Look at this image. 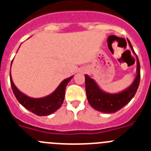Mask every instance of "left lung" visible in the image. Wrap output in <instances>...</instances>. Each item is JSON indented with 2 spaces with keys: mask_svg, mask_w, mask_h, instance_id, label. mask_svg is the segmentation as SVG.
I'll use <instances>...</instances> for the list:
<instances>
[{
  "mask_svg": "<svg viewBox=\"0 0 151 151\" xmlns=\"http://www.w3.org/2000/svg\"><path fill=\"white\" fill-rule=\"evenodd\" d=\"M127 40L129 47L133 53L135 54L134 49L131 45V42L129 39ZM136 58H137V70H136L137 73L134 82L129 87L119 93L110 94L103 91L93 78H90L88 75H85V90H86L87 99L89 104L94 110L105 113H114L122 109L132 99L139 86L140 77H141L140 63L137 55Z\"/></svg>",
  "mask_w": 151,
  "mask_h": 151,
  "instance_id": "8db88e82",
  "label": "left lung"
}]
</instances>
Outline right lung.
<instances>
[{
  "label": "right lung",
  "mask_w": 151,
  "mask_h": 151,
  "mask_svg": "<svg viewBox=\"0 0 151 151\" xmlns=\"http://www.w3.org/2000/svg\"><path fill=\"white\" fill-rule=\"evenodd\" d=\"M73 77V76L64 79L56 90L49 95L41 98H33L26 95L17 88L13 82L11 73H10L12 90L17 101L26 109L40 116L50 115L60 107L65 98V90L66 85L70 82Z\"/></svg>",
  "instance_id": "1"
}]
</instances>
